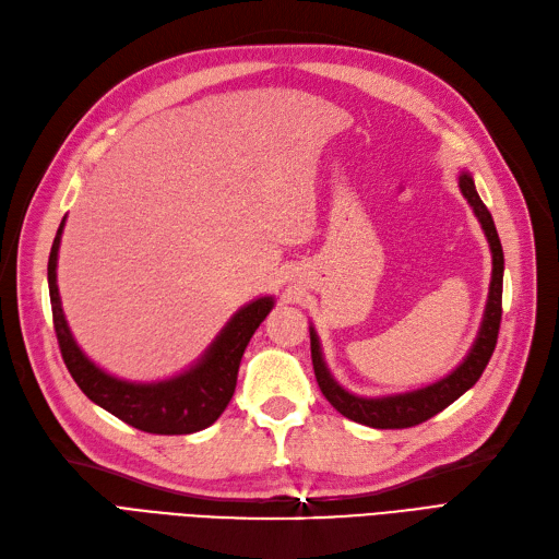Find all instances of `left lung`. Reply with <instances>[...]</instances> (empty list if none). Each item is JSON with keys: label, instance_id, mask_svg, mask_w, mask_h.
<instances>
[{"label": "left lung", "instance_id": "left-lung-1", "mask_svg": "<svg viewBox=\"0 0 559 559\" xmlns=\"http://www.w3.org/2000/svg\"><path fill=\"white\" fill-rule=\"evenodd\" d=\"M460 191L466 198L473 214L478 216L485 238L489 242V251H492V280H489L487 306H485L483 324L478 329L476 341H473V347L468 349L464 361L456 366L450 376L441 378L433 384L415 389V392L370 399V396L352 394L345 386L335 382L324 361V354H321L319 335L310 326L312 366H314V376H317L321 394L326 396V401L337 413L345 415L352 421H359V425L373 427V429H408V427L421 425V421H427L429 417L445 411L450 403H454L464 392H468V389L483 376L489 357H492V352L497 347L499 324H501L503 249L492 222V214H489V210L485 207V202L476 191V183H473V177L466 170L460 173Z\"/></svg>", "mask_w": 559, "mask_h": 559}]
</instances>
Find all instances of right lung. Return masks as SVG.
Returning a JSON list of instances; mask_svg holds the SVG:
<instances>
[{
    "label": "right lung",
    "mask_w": 559,
    "mask_h": 559,
    "mask_svg": "<svg viewBox=\"0 0 559 559\" xmlns=\"http://www.w3.org/2000/svg\"><path fill=\"white\" fill-rule=\"evenodd\" d=\"M67 218V216H64ZM64 218L56 233L48 257V294L53 310V326L67 370L99 408L126 425L160 436H181L207 429L226 411L238 384L242 354L267 312L275 308L273 296H261L235 312L228 324L218 331L205 354L183 373L158 382H128L109 376L93 364L79 347L62 312L58 292V251L64 228Z\"/></svg>",
    "instance_id": "right-lung-1"
}]
</instances>
